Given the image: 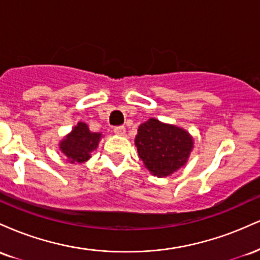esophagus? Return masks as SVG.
Here are the masks:
<instances>
[{
    "instance_id": "obj_1",
    "label": "esophagus",
    "mask_w": 260,
    "mask_h": 260,
    "mask_svg": "<svg viewBox=\"0 0 260 260\" xmlns=\"http://www.w3.org/2000/svg\"><path fill=\"white\" fill-rule=\"evenodd\" d=\"M113 132L117 134V136H124V133H126V128L123 126H117L113 128Z\"/></svg>"
}]
</instances>
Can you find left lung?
I'll return each instance as SVG.
<instances>
[{"label": "left lung", "instance_id": "8db88e82", "mask_svg": "<svg viewBox=\"0 0 260 260\" xmlns=\"http://www.w3.org/2000/svg\"><path fill=\"white\" fill-rule=\"evenodd\" d=\"M136 145L149 171L166 177L186 164L193 140L186 131L150 118L139 126Z\"/></svg>", "mask_w": 260, "mask_h": 260}]
</instances>
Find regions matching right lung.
Segmentation results:
<instances>
[{"instance_id":"add662e5","label":"right lung","mask_w":260,"mask_h":260,"mask_svg":"<svg viewBox=\"0 0 260 260\" xmlns=\"http://www.w3.org/2000/svg\"><path fill=\"white\" fill-rule=\"evenodd\" d=\"M101 134L89 131L88 124L79 122L72 133L59 144V149L71 162H84L90 157V153L96 149Z\"/></svg>"}]
</instances>
